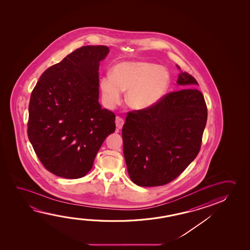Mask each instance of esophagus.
I'll return each instance as SVG.
<instances>
[{
	"label": "esophagus",
	"instance_id": "esophagus-1",
	"mask_svg": "<svg viewBox=\"0 0 250 250\" xmlns=\"http://www.w3.org/2000/svg\"><path fill=\"white\" fill-rule=\"evenodd\" d=\"M115 124H116V126L118 128V130H120V129H122L124 125V119L120 117H117Z\"/></svg>",
	"mask_w": 250,
	"mask_h": 250
}]
</instances>
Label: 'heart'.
Masks as SVG:
<instances>
[{
    "mask_svg": "<svg viewBox=\"0 0 250 250\" xmlns=\"http://www.w3.org/2000/svg\"><path fill=\"white\" fill-rule=\"evenodd\" d=\"M170 74L164 67L149 62H122L116 64L112 74L103 76L99 87L104 104L113 109L122 100L133 110L141 111L153 106L164 97L169 84Z\"/></svg>",
    "mask_w": 250,
    "mask_h": 250,
    "instance_id": "obj_1",
    "label": "heart"
}]
</instances>
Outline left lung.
Segmentation results:
<instances>
[{
    "label": "left lung",
    "mask_w": 250,
    "mask_h": 250,
    "mask_svg": "<svg viewBox=\"0 0 250 250\" xmlns=\"http://www.w3.org/2000/svg\"><path fill=\"white\" fill-rule=\"evenodd\" d=\"M177 83L188 89L165 95L148 109L127 113L124 155L129 176L139 187L171 182L201 149L208 119L204 96L193 88L198 83L188 72L181 71Z\"/></svg>",
    "instance_id": "left-lung-1"
}]
</instances>
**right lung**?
<instances>
[{"label":"right lung","instance_id":"right-lung-1","mask_svg":"<svg viewBox=\"0 0 250 250\" xmlns=\"http://www.w3.org/2000/svg\"><path fill=\"white\" fill-rule=\"evenodd\" d=\"M106 46H83L42 74L29 104L28 136L43 167L79 179L116 129L115 114L99 104L100 61Z\"/></svg>","mask_w":250,"mask_h":250}]
</instances>
